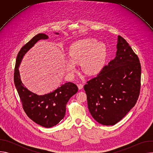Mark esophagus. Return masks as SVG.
Here are the masks:
<instances>
[{
	"instance_id": "obj_1",
	"label": "esophagus",
	"mask_w": 153,
	"mask_h": 153,
	"mask_svg": "<svg viewBox=\"0 0 153 153\" xmlns=\"http://www.w3.org/2000/svg\"><path fill=\"white\" fill-rule=\"evenodd\" d=\"M77 86H78V88H79V90H82L83 88V85L82 83H79V84L77 85Z\"/></svg>"
}]
</instances>
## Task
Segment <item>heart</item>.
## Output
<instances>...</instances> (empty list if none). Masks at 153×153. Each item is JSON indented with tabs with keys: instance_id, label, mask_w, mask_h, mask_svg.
<instances>
[{
	"instance_id": "obj_1",
	"label": "heart",
	"mask_w": 153,
	"mask_h": 153,
	"mask_svg": "<svg viewBox=\"0 0 153 153\" xmlns=\"http://www.w3.org/2000/svg\"><path fill=\"white\" fill-rule=\"evenodd\" d=\"M70 60L66 70L70 73L76 71L75 64L80 63L82 70L87 75H94L103 68L106 57V47L102 42L93 39H85L76 42L69 50Z\"/></svg>"
}]
</instances>
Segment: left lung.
I'll return each instance as SVG.
<instances>
[{"instance_id":"obj_1","label":"left lung","mask_w":153,"mask_h":153,"mask_svg":"<svg viewBox=\"0 0 153 153\" xmlns=\"http://www.w3.org/2000/svg\"><path fill=\"white\" fill-rule=\"evenodd\" d=\"M117 49L115 58L84 85L89 111L103 125H114L121 120L134 106L140 94L138 56L120 36Z\"/></svg>"}]
</instances>
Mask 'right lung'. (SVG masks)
<instances>
[{
	"label": "right lung",
	"mask_w": 153,
	"mask_h": 153,
	"mask_svg": "<svg viewBox=\"0 0 153 153\" xmlns=\"http://www.w3.org/2000/svg\"><path fill=\"white\" fill-rule=\"evenodd\" d=\"M59 34L58 33H56ZM48 36L40 33L33 37L19 52L16 62L14 81L24 111L28 117L36 123L46 128L56 125L63 119L66 105L70 99L78 91L76 84L67 82L53 92L39 96L24 86L20 77L19 66L26 53L40 39H47Z\"/></svg>",
	"instance_id": "1"
}]
</instances>
